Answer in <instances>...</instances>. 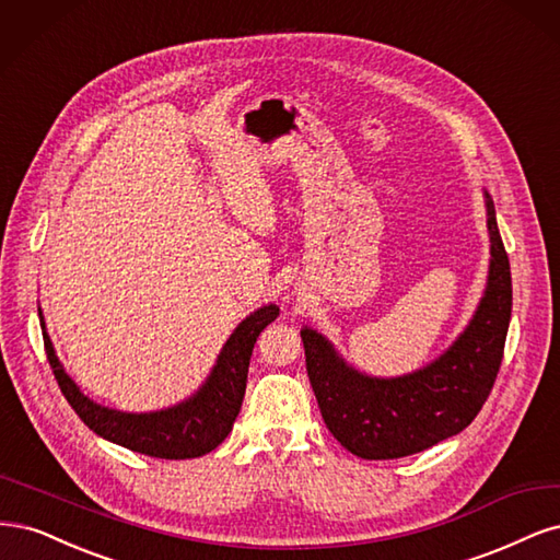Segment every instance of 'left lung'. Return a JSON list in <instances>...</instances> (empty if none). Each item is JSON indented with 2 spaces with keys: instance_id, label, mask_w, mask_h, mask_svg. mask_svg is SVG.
<instances>
[{
  "instance_id": "left-lung-1",
  "label": "left lung",
  "mask_w": 560,
  "mask_h": 560,
  "mask_svg": "<svg viewBox=\"0 0 560 560\" xmlns=\"http://www.w3.org/2000/svg\"><path fill=\"white\" fill-rule=\"evenodd\" d=\"M483 195L491 234L489 283L467 328L430 365L405 376H368L347 365L320 332L300 330L320 417L335 440L360 458L419 454L458 435L489 398L510 328L512 272L493 200Z\"/></svg>"
}]
</instances>
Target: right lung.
Masks as SVG:
<instances>
[{
    "label": "right lung",
    "instance_id": "add662e5",
    "mask_svg": "<svg viewBox=\"0 0 560 560\" xmlns=\"http://www.w3.org/2000/svg\"><path fill=\"white\" fill-rule=\"evenodd\" d=\"M277 316V304L260 306L258 312L246 316L225 341L202 388L186 402L149 413H128L102 407L81 393L74 378L65 372L58 360L39 310L48 363L58 378L62 395L71 409L79 413V419L104 440L137 451V454L165 460L205 456L230 435L232 423L242 409L254 345L258 335Z\"/></svg>",
    "mask_w": 560,
    "mask_h": 560
}]
</instances>
